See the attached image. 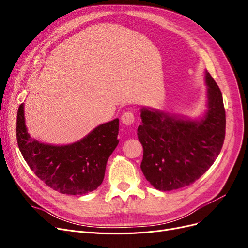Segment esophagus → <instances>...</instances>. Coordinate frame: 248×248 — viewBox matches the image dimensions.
<instances>
[{"label":"esophagus","instance_id":"34e87169","mask_svg":"<svg viewBox=\"0 0 248 248\" xmlns=\"http://www.w3.org/2000/svg\"><path fill=\"white\" fill-rule=\"evenodd\" d=\"M122 122H123V124H126V125L133 124L134 122H135V115H134V113H133L131 110L125 111V112L122 115Z\"/></svg>","mask_w":248,"mask_h":248}]
</instances>
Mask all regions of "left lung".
Listing matches in <instances>:
<instances>
[{
  "label": "left lung",
  "instance_id": "obj_1",
  "mask_svg": "<svg viewBox=\"0 0 248 248\" xmlns=\"http://www.w3.org/2000/svg\"><path fill=\"white\" fill-rule=\"evenodd\" d=\"M208 110L199 122L149 108L140 110L138 137L144 148L142 174L160 191L193 184L215 162L225 139L222 93L206 71Z\"/></svg>",
  "mask_w": 248,
  "mask_h": 248
}]
</instances>
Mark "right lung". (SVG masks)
Instances as JSON below:
<instances>
[{
  "label": "right lung",
  "mask_w": 248,
  "mask_h": 248,
  "mask_svg": "<svg viewBox=\"0 0 248 248\" xmlns=\"http://www.w3.org/2000/svg\"><path fill=\"white\" fill-rule=\"evenodd\" d=\"M16 133L23 158L39 179L59 193L84 195L102 183L108 160L119 144V119L98 125L73 144L52 146L30 137L22 103Z\"/></svg>",
  "instance_id": "right-lung-1"
}]
</instances>
